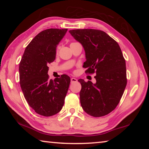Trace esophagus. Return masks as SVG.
<instances>
[{
  "label": "esophagus",
  "instance_id": "34e87169",
  "mask_svg": "<svg viewBox=\"0 0 149 149\" xmlns=\"http://www.w3.org/2000/svg\"><path fill=\"white\" fill-rule=\"evenodd\" d=\"M77 79H75L74 77H72L71 78V83H75V82H77Z\"/></svg>",
  "mask_w": 149,
  "mask_h": 149
}]
</instances>
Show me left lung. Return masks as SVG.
<instances>
[{"label": "left lung", "mask_w": 149, "mask_h": 149, "mask_svg": "<svg viewBox=\"0 0 149 149\" xmlns=\"http://www.w3.org/2000/svg\"><path fill=\"white\" fill-rule=\"evenodd\" d=\"M84 48L85 73L94 74L96 84L80 79V102L87 114L101 117L119 104L127 85L125 60L118 42L101 30L69 31Z\"/></svg>", "instance_id": "obj_1"}]
</instances>
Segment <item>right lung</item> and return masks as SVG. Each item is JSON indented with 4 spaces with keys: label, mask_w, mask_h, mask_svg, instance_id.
<instances>
[{
    "label": "right lung",
    "mask_w": 149,
    "mask_h": 149,
    "mask_svg": "<svg viewBox=\"0 0 149 149\" xmlns=\"http://www.w3.org/2000/svg\"><path fill=\"white\" fill-rule=\"evenodd\" d=\"M67 31L51 28L40 32L26 47L19 62V84L25 99L35 112L44 116L62 110L69 88L68 75L52 80L48 75V65L55 60L57 45Z\"/></svg>",
    "instance_id": "right-lung-1"
}]
</instances>
